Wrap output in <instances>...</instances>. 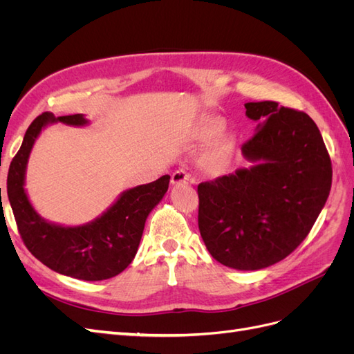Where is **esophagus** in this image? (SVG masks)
Listing matches in <instances>:
<instances>
[{
    "label": "esophagus",
    "mask_w": 354,
    "mask_h": 354,
    "mask_svg": "<svg viewBox=\"0 0 354 354\" xmlns=\"http://www.w3.org/2000/svg\"><path fill=\"white\" fill-rule=\"evenodd\" d=\"M171 183L178 186V185H183V183H194V180H192L190 174L186 173L185 169H177L171 176Z\"/></svg>",
    "instance_id": "1"
}]
</instances>
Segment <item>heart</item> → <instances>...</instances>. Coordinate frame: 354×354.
Wrapping results in <instances>:
<instances>
[{"label":"heart","mask_w":354,"mask_h":354,"mask_svg":"<svg viewBox=\"0 0 354 354\" xmlns=\"http://www.w3.org/2000/svg\"><path fill=\"white\" fill-rule=\"evenodd\" d=\"M224 130H226V120L220 115L208 113V115H203L199 120V122L196 124L195 138L199 142H208L223 134ZM230 147H232V142L229 137H221L220 140L214 145L207 162L211 171H217L223 167Z\"/></svg>","instance_id":"1"}]
</instances>
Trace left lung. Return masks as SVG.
<instances>
[{"mask_svg":"<svg viewBox=\"0 0 354 354\" xmlns=\"http://www.w3.org/2000/svg\"><path fill=\"white\" fill-rule=\"evenodd\" d=\"M245 109L257 122L242 146L251 165L198 186V224L218 263L260 270L306 239L329 196L332 168L307 113L276 102L245 103Z\"/></svg>","mask_w":354,"mask_h":354,"instance_id":"left-lung-1","label":"left lung"}]
</instances>
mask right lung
<instances>
[{"label":"right lung","instance_id":"add662e5","mask_svg":"<svg viewBox=\"0 0 354 354\" xmlns=\"http://www.w3.org/2000/svg\"><path fill=\"white\" fill-rule=\"evenodd\" d=\"M56 122L71 127L90 124L82 113L56 118L44 112L29 125L7 177V195L19 233L32 255L51 270L81 281L109 279L134 260L147 216L167 194L169 176L124 190L102 216L81 226L42 218L26 194V168L41 131Z\"/></svg>","mask_w":354,"mask_h":354}]
</instances>
